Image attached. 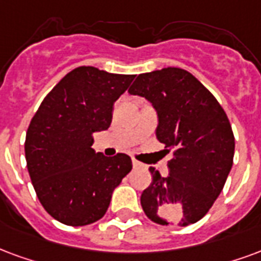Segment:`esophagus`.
<instances>
[{
    "instance_id": "34e87169",
    "label": "esophagus",
    "mask_w": 261,
    "mask_h": 261,
    "mask_svg": "<svg viewBox=\"0 0 261 261\" xmlns=\"http://www.w3.org/2000/svg\"><path fill=\"white\" fill-rule=\"evenodd\" d=\"M133 167H134V169H137V167H141V163L138 162V160L133 159Z\"/></svg>"
}]
</instances>
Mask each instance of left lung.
Listing matches in <instances>:
<instances>
[{"label": "left lung", "mask_w": 261, "mask_h": 261, "mask_svg": "<svg viewBox=\"0 0 261 261\" xmlns=\"http://www.w3.org/2000/svg\"><path fill=\"white\" fill-rule=\"evenodd\" d=\"M158 115L156 137L173 150L169 175L150 167L152 182L141 195L146 217L160 225L199 221L223 191L233 160L232 128L212 92L178 67L142 73L128 90Z\"/></svg>", "instance_id": "8db88e82"}]
</instances>
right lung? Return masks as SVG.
Here are the masks:
<instances>
[{"instance_id":"1","label":"right lung","mask_w":261,"mask_h":261,"mask_svg":"<svg viewBox=\"0 0 261 261\" xmlns=\"http://www.w3.org/2000/svg\"><path fill=\"white\" fill-rule=\"evenodd\" d=\"M134 74L77 67L58 83L30 121L24 153L42 207L59 223L80 227L103 217L112 194L133 169L130 156L92 149L108 130L113 105Z\"/></svg>"}]
</instances>
